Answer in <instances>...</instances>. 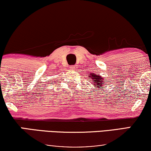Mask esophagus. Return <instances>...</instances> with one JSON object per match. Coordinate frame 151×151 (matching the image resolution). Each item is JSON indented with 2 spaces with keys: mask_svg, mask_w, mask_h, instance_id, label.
<instances>
[{
  "mask_svg": "<svg viewBox=\"0 0 151 151\" xmlns=\"http://www.w3.org/2000/svg\"><path fill=\"white\" fill-rule=\"evenodd\" d=\"M78 67L76 65H71L70 66V69L73 70V71H75V70L77 69Z\"/></svg>",
  "mask_w": 151,
  "mask_h": 151,
  "instance_id": "34e87169",
  "label": "esophagus"
}]
</instances>
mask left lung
Segmentation results:
<instances>
[{
  "mask_svg": "<svg viewBox=\"0 0 151 151\" xmlns=\"http://www.w3.org/2000/svg\"><path fill=\"white\" fill-rule=\"evenodd\" d=\"M91 76V78L93 79V80H94V83L96 84V85H98V86H98V88H100L99 86H102V84L104 83V82H102V78H101V76H98V75H94V74H90ZM88 77H91V76H88Z\"/></svg>",
  "mask_w": 151,
  "mask_h": 151,
  "instance_id": "1",
  "label": "left lung"
}]
</instances>
